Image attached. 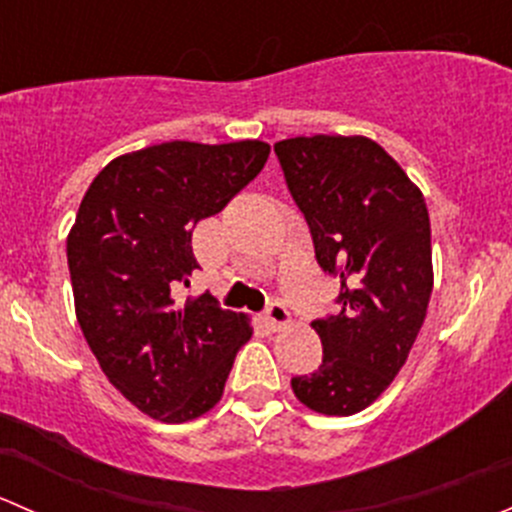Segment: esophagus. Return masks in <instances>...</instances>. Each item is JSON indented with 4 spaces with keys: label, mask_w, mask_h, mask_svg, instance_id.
Returning <instances> with one entry per match:
<instances>
[{
    "label": "esophagus",
    "mask_w": 512,
    "mask_h": 512,
    "mask_svg": "<svg viewBox=\"0 0 512 512\" xmlns=\"http://www.w3.org/2000/svg\"><path fill=\"white\" fill-rule=\"evenodd\" d=\"M265 319L272 329H282L289 324V312L282 302H270L265 309Z\"/></svg>",
    "instance_id": "34e87169"
}]
</instances>
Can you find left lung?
Returning <instances> with one entry per match:
<instances>
[{
    "mask_svg": "<svg viewBox=\"0 0 512 512\" xmlns=\"http://www.w3.org/2000/svg\"><path fill=\"white\" fill-rule=\"evenodd\" d=\"M314 255L339 277V312L314 319L322 364L294 376L307 409L352 416L374 404L409 359L433 289L431 223L421 190L379 143L312 136L275 143Z\"/></svg>",
    "mask_w": 512,
    "mask_h": 512,
    "instance_id": "left-lung-1",
    "label": "left lung"
}]
</instances>
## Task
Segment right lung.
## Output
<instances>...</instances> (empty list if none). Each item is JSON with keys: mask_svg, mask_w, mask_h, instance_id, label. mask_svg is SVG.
Returning <instances> with one entry per match:
<instances>
[{"mask_svg": "<svg viewBox=\"0 0 512 512\" xmlns=\"http://www.w3.org/2000/svg\"><path fill=\"white\" fill-rule=\"evenodd\" d=\"M262 141H170L113 158L86 190L66 240L76 319L113 386L146 416L183 423L220 401L245 314L210 294L178 304L198 270L193 227L265 168Z\"/></svg>", "mask_w": 512, "mask_h": 512, "instance_id": "right-lung-1", "label": "right lung"}]
</instances>
